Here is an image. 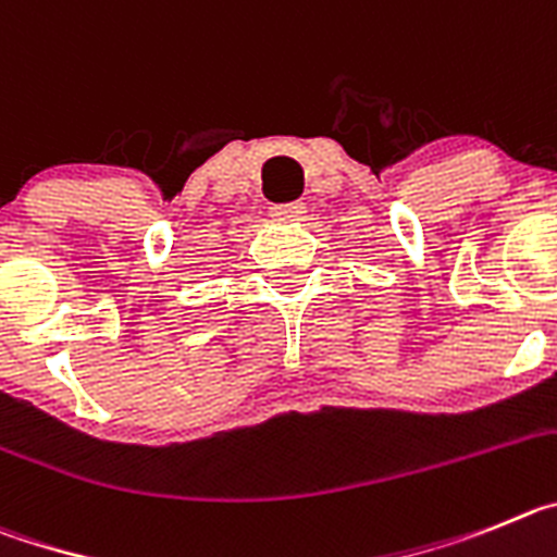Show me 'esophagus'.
<instances>
[{
    "instance_id": "34e87169",
    "label": "esophagus",
    "mask_w": 557,
    "mask_h": 557,
    "mask_svg": "<svg viewBox=\"0 0 557 557\" xmlns=\"http://www.w3.org/2000/svg\"><path fill=\"white\" fill-rule=\"evenodd\" d=\"M269 213H272L274 222H302L308 208H305V202H288V205H274Z\"/></svg>"
}]
</instances>
